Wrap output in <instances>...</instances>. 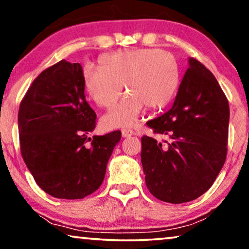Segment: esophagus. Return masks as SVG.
<instances>
[{
    "label": "esophagus",
    "mask_w": 249,
    "mask_h": 249,
    "mask_svg": "<svg viewBox=\"0 0 249 249\" xmlns=\"http://www.w3.org/2000/svg\"><path fill=\"white\" fill-rule=\"evenodd\" d=\"M121 134H122V137L127 138V137H130V136H134L135 131L130 130V129H124V130H121Z\"/></svg>",
    "instance_id": "1"
}]
</instances>
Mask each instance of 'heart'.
Returning <instances> with one entry per match:
<instances>
[{
    "label": "heart",
    "instance_id": "heart-1",
    "mask_svg": "<svg viewBox=\"0 0 249 249\" xmlns=\"http://www.w3.org/2000/svg\"><path fill=\"white\" fill-rule=\"evenodd\" d=\"M88 95L100 107H111L124 93L127 96L102 118L105 128H130L147 105L154 110L168 107L181 81L179 63L173 54L158 49H142L105 54L100 64L83 69Z\"/></svg>",
    "mask_w": 249,
    "mask_h": 249
}]
</instances>
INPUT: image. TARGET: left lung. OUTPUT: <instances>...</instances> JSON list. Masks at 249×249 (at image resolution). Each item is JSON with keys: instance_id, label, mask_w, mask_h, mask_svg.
<instances>
[{"instance_id": "1", "label": "left lung", "mask_w": 249, "mask_h": 249, "mask_svg": "<svg viewBox=\"0 0 249 249\" xmlns=\"http://www.w3.org/2000/svg\"><path fill=\"white\" fill-rule=\"evenodd\" d=\"M229 117L228 98L214 74L190 57L172 107L146 124L169 139L142 137V165L153 196L180 204L211 188L227 159Z\"/></svg>"}]
</instances>
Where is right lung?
I'll list each match as a JSON object with an SVG mask.
<instances>
[{
  "instance_id": "right-lung-1",
  "label": "right lung",
  "mask_w": 249,
  "mask_h": 249,
  "mask_svg": "<svg viewBox=\"0 0 249 249\" xmlns=\"http://www.w3.org/2000/svg\"><path fill=\"white\" fill-rule=\"evenodd\" d=\"M18 127L22 159L36 183L63 199L96 192L121 139L120 130L88 138L96 113L85 97L81 66L66 60L42 71L30 85L20 103Z\"/></svg>"
}]
</instances>
